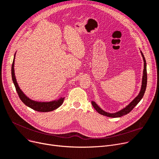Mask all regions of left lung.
<instances>
[{
	"instance_id": "obj_1",
	"label": "left lung",
	"mask_w": 159,
	"mask_h": 159,
	"mask_svg": "<svg viewBox=\"0 0 159 159\" xmlns=\"http://www.w3.org/2000/svg\"><path fill=\"white\" fill-rule=\"evenodd\" d=\"M141 55L143 56V60H144V70H143V81H142V86H141V89H140V91L139 94L133 100L132 102H131L126 107L123 108L122 110H120L119 111H117L114 113H107L104 111V110H102L101 107H100L94 101H91V104H92V106H93V107L95 108V110L100 114H101L102 115L104 116H107L108 117H112V118H116V117H120V116L127 115L128 113H129L133 108H134L137 104L140 101V100L143 98L145 91L146 89V86H147V70H146V59L144 58V56L140 51Z\"/></svg>"
}]
</instances>
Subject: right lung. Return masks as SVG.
Masks as SVG:
<instances>
[{
	"mask_svg": "<svg viewBox=\"0 0 159 159\" xmlns=\"http://www.w3.org/2000/svg\"><path fill=\"white\" fill-rule=\"evenodd\" d=\"M15 61V57H14V59L13 61L12 66H11V77H12V80L13 82V84L15 85V89L16 92L18 93V95L22 102L27 106L30 107L31 109L40 112H48V111H53L58 107H60L63 102L64 98H61L58 100H56V101H51V102H37L35 101H33V100H31L28 97H26L24 94V93L22 91V90L20 89L19 87V85L16 82V79H15V71H14V62Z\"/></svg>",
	"mask_w": 159,
	"mask_h": 159,
	"instance_id": "obj_1",
	"label": "right lung"
}]
</instances>
